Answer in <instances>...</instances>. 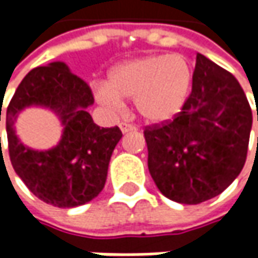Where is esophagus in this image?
<instances>
[{"label": "esophagus", "mask_w": 258, "mask_h": 258, "mask_svg": "<svg viewBox=\"0 0 258 258\" xmlns=\"http://www.w3.org/2000/svg\"><path fill=\"white\" fill-rule=\"evenodd\" d=\"M119 127H120V131L123 132V134H127V132H134L136 131V126L131 123H126V122H122V123H119Z\"/></svg>", "instance_id": "esophagus-1"}]
</instances>
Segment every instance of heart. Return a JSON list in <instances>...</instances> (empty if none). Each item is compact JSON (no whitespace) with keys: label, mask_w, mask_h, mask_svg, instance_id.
I'll list each match as a JSON object with an SVG mask.
<instances>
[{"label":"heart","mask_w":258,"mask_h":258,"mask_svg":"<svg viewBox=\"0 0 258 258\" xmlns=\"http://www.w3.org/2000/svg\"><path fill=\"white\" fill-rule=\"evenodd\" d=\"M194 80V69L181 54H152L114 66L107 85L94 89L99 103L116 110L123 99H134L136 112L145 122L165 124L182 112Z\"/></svg>","instance_id":"obj_1"}]
</instances>
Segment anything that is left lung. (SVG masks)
I'll return each instance as SVG.
<instances>
[{"instance_id":"8db88e82","label":"left lung","mask_w":258,"mask_h":258,"mask_svg":"<svg viewBox=\"0 0 258 258\" xmlns=\"http://www.w3.org/2000/svg\"><path fill=\"white\" fill-rule=\"evenodd\" d=\"M251 124V107L237 79L198 53L182 112L144 132L158 189L188 205L220 195L245 164Z\"/></svg>"}]
</instances>
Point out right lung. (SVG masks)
<instances>
[{"label": "right lung", "mask_w": 258, "mask_h": 258, "mask_svg": "<svg viewBox=\"0 0 258 258\" xmlns=\"http://www.w3.org/2000/svg\"><path fill=\"white\" fill-rule=\"evenodd\" d=\"M93 103L90 87L63 61L35 67L17 87L7 107L10 159L17 175L41 201L73 208L102 192L110 156L122 132L117 126L100 127L94 123L87 112ZM31 105L50 108L62 122V138L51 150L28 148L15 134L18 114Z\"/></svg>", "instance_id": "1"}]
</instances>
